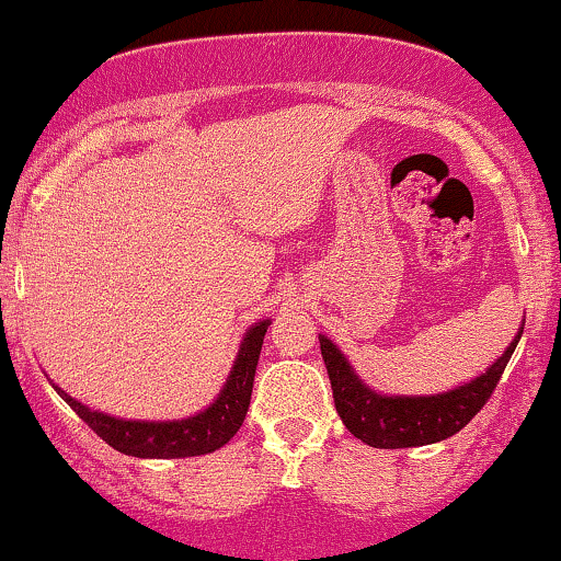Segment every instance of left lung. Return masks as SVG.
I'll use <instances>...</instances> for the list:
<instances>
[{
    "label": "left lung",
    "mask_w": 561,
    "mask_h": 561,
    "mask_svg": "<svg viewBox=\"0 0 561 561\" xmlns=\"http://www.w3.org/2000/svg\"><path fill=\"white\" fill-rule=\"evenodd\" d=\"M520 334H524V329L505 350V355L480 378L449 390V393L428 398L378 396L357 378L347 359L342 357V352L327 336H319V342L329 380H332L336 413L342 416L344 426L370 447L403 449L449 439L459 428L470 424L497 388V380H501L511 355L516 352Z\"/></svg>",
    "instance_id": "8db88e82"
}]
</instances>
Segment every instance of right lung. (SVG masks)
Segmentation results:
<instances>
[{"label": "right lung", "mask_w": 561, "mask_h": 561, "mask_svg": "<svg viewBox=\"0 0 561 561\" xmlns=\"http://www.w3.org/2000/svg\"><path fill=\"white\" fill-rule=\"evenodd\" d=\"M271 321H260L244 336L240 355L232 367L225 390L209 409L198 416L183 421H122L106 413L91 411L87 405L73 401L66 390H58V396L79 413L81 421H87L91 432L114 447L122 455L133 457H156V459H175V457H198L225 447L232 436L240 432L252 396V382H255V367L263 340Z\"/></svg>", "instance_id": "obj_1"}]
</instances>
